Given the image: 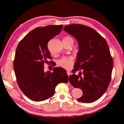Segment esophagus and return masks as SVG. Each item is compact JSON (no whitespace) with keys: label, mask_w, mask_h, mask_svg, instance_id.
I'll return each mask as SVG.
<instances>
[{"label":"esophagus","mask_w":124,"mask_h":124,"mask_svg":"<svg viewBox=\"0 0 124 124\" xmlns=\"http://www.w3.org/2000/svg\"><path fill=\"white\" fill-rule=\"evenodd\" d=\"M67 74L68 76H69L71 75V73H70V71H68V70L67 72Z\"/></svg>","instance_id":"esophagus-1"}]
</instances>
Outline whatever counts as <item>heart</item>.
<instances>
[{"label": "heart", "mask_w": 124, "mask_h": 124, "mask_svg": "<svg viewBox=\"0 0 124 124\" xmlns=\"http://www.w3.org/2000/svg\"><path fill=\"white\" fill-rule=\"evenodd\" d=\"M63 40H70L73 41L71 38L69 37H66ZM73 63V58L70 57H63L58 61V65L66 69H69L71 68Z\"/></svg>", "instance_id": "heart-1"}]
</instances>
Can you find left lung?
Instances as JSON below:
<instances>
[{
    "label": "left lung",
    "instance_id": "1",
    "mask_svg": "<svg viewBox=\"0 0 124 124\" xmlns=\"http://www.w3.org/2000/svg\"><path fill=\"white\" fill-rule=\"evenodd\" d=\"M63 30L74 37L78 46L73 73L81 71L70 76L69 80L82 90L78 101L93 102L106 92L111 80L113 60L107 42L95 30L84 25L69 24Z\"/></svg>",
    "mask_w": 124,
    "mask_h": 124
}]
</instances>
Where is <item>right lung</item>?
Masks as SVG:
<instances>
[{"instance_id": "1", "label": "right lung", "mask_w": 124, "mask_h": 124, "mask_svg": "<svg viewBox=\"0 0 124 124\" xmlns=\"http://www.w3.org/2000/svg\"><path fill=\"white\" fill-rule=\"evenodd\" d=\"M63 25H48L35 28L20 42L14 61L16 81L23 94L30 99L41 101L54 96L55 87L67 83L68 76L61 67L52 72L44 71V64L51 58L47 48L48 41L58 35Z\"/></svg>"}]
</instances>
